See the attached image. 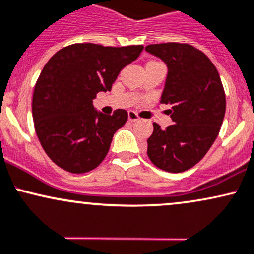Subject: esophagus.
I'll list each match as a JSON object with an SVG mask.
<instances>
[{
    "mask_svg": "<svg viewBox=\"0 0 254 254\" xmlns=\"http://www.w3.org/2000/svg\"><path fill=\"white\" fill-rule=\"evenodd\" d=\"M128 120H129L130 122L138 121V120H139L138 114L134 113V112H128Z\"/></svg>",
    "mask_w": 254,
    "mask_h": 254,
    "instance_id": "obj_1",
    "label": "esophagus"
}]
</instances>
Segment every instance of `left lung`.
Here are the masks:
<instances>
[{
    "label": "left lung",
    "instance_id": "obj_1",
    "mask_svg": "<svg viewBox=\"0 0 254 254\" xmlns=\"http://www.w3.org/2000/svg\"><path fill=\"white\" fill-rule=\"evenodd\" d=\"M168 65L161 103L172 104L175 124L161 129L153 124L147 156L159 169L181 173L200 161L217 138L226 93L216 67L206 55L187 43H161L145 48Z\"/></svg>",
    "mask_w": 254,
    "mask_h": 254
}]
</instances>
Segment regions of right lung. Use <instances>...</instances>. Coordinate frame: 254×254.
Segmentation results:
<instances>
[{
    "mask_svg": "<svg viewBox=\"0 0 254 254\" xmlns=\"http://www.w3.org/2000/svg\"><path fill=\"white\" fill-rule=\"evenodd\" d=\"M142 45L103 47L76 43L51 58L36 82L32 116L39 142L56 165L73 174L102 163L114 133L126 124V110L96 112L92 99L110 91L124 67L139 58Z\"/></svg>",
    "mask_w": 254,
    "mask_h": 254,
    "instance_id": "right-lung-1",
    "label": "right lung"
}]
</instances>
